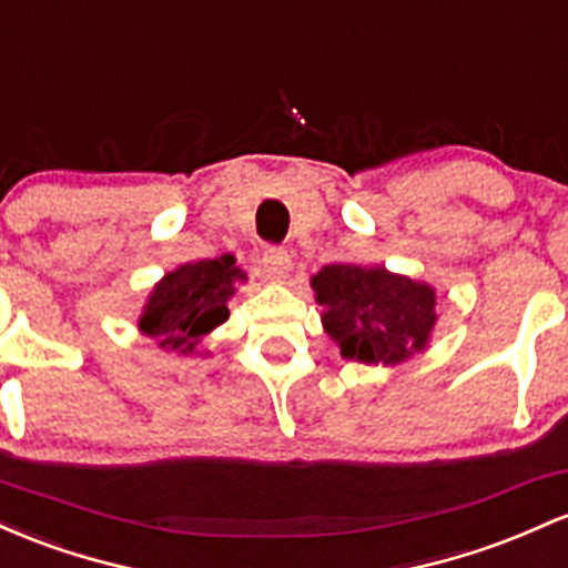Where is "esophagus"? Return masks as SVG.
Instances as JSON below:
<instances>
[{
    "label": "esophagus",
    "mask_w": 568,
    "mask_h": 568,
    "mask_svg": "<svg viewBox=\"0 0 568 568\" xmlns=\"http://www.w3.org/2000/svg\"><path fill=\"white\" fill-rule=\"evenodd\" d=\"M260 267H263V276L267 278V282H284V278L290 276L292 260L284 250H276V246H271V250L263 252Z\"/></svg>",
    "instance_id": "1"
}]
</instances>
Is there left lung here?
Wrapping results in <instances>:
<instances>
[{
  "instance_id": "8db88e82",
  "label": "left lung",
  "mask_w": 568,
  "mask_h": 568,
  "mask_svg": "<svg viewBox=\"0 0 568 568\" xmlns=\"http://www.w3.org/2000/svg\"><path fill=\"white\" fill-rule=\"evenodd\" d=\"M322 327L343 359L362 365H403L429 346L437 324L435 286L384 265L335 263L311 276Z\"/></svg>"
}]
</instances>
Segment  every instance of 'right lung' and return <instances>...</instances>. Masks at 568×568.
<instances>
[{"mask_svg":"<svg viewBox=\"0 0 568 568\" xmlns=\"http://www.w3.org/2000/svg\"><path fill=\"white\" fill-rule=\"evenodd\" d=\"M244 282L246 273L235 265L233 254L174 267L152 286L139 316V333L155 341L163 352L201 354L195 348L227 322V301Z\"/></svg>","mask_w":568,"mask_h":568,"instance_id":"right-lung-1","label":"right lung"}]
</instances>
